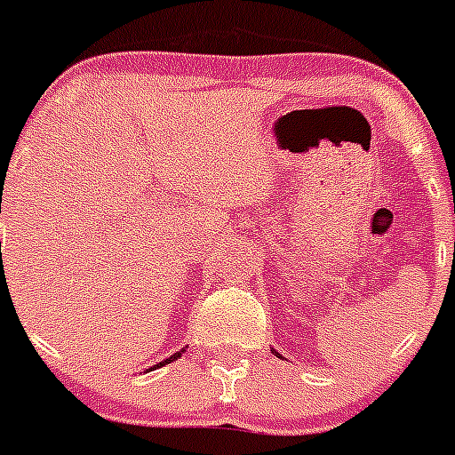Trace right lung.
Segmentation results:
<instances>
[{
    "label": "right lung",
    "mask_w": 455,
    "mask_h": 455,
    "mask_svg": "<svg viewBox=\"0 0 455 455\" xmlns=\"http://www.w3.org/2000/svg\"><path fill=\"white\" fill-rule=\"evenodd\" d=\"M180 355H183V350H179V353H174V355H172V357H167V360H165V362H160V364H156V366H165V364H170V362L179 360ZM156 366H154V369H156Z\"/></svg>",
    "instance_id": "1"
}]
</instances>
